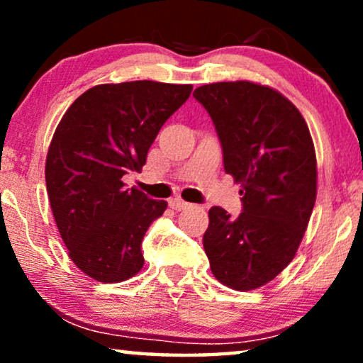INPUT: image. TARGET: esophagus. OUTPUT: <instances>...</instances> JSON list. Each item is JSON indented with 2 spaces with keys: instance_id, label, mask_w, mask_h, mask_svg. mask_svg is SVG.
<instances>
[{
  "instance_id": "1",
  "label": "esophagus",
  "mask_w": 363,
  "mask_h": 363,
  "mask_svg": "<svg viewBox=\"0 0 363 363\" xmlns=\"http://www.w3.org/2000/svg\"><path fill=\"white\" fill-rule=\"evenodd\" d=\"M168 205H170L172 210H175V211H183V210H186V208H190V203L183 201L182 198H172V200L168 201Z\"/></svg>"
}]
</instances>
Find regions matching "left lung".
Masks as SVG:
<instances>
[{
	"label": "left lung",
	"instance_id": "1",
	"mask_svg": "<svg viewBox=\"0 0 363 363\" xmlns=\"http://www.w3.org/2000/svg\"><path fill=\"white\" fill-rule=\"evenodd\" d=\"M193 96L215 123L225 172L241 183L242 213L213 206L203 246L213 276L236 291L274 279L294 259L317 195L309 127L289 99L250 81L215 82Z\"/></svg>",
	"mask_w": 363,
	"mask_h": 363
}]
</instances>
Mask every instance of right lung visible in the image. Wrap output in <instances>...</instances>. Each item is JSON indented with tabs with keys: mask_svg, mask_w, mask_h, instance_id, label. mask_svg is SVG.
Segmentation results:
<instances>
[{
	"mask_svg": "<svg viewBox=\"0 0 363 363\" xmlns=\"http://www.w3.org/2000/svg\"><path fill=\"white\" fill-rule=\"evenodd\" d=\"M190 84H101L72 102L54 132L46 186L59 235L84 274L121 282L143 266L142 240L167 201L125 188L148 148L191 94Z\"/></svg>",
	"mask_w": 363,
	"mask_h": 363,
	"instance_id": "obj_1",
	"label": "right lung"
}]
</instances>
